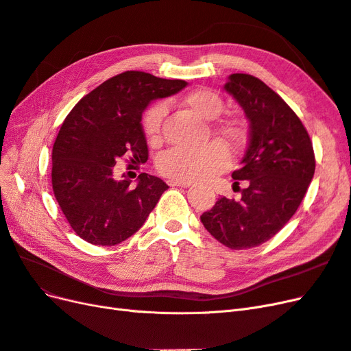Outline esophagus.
Returning a JSON list of instances; mask_svg holds the SVG:
<instances>
[{
    "label": "esophagus",
    "instance_id": "obj_1",
    "mask_svg": "<svg viewBox=\"0 0 351 351\" xmlns=\"http://www.w3.org/2000/svg\"><path fill=\"white\" fill-rule=\"evenodd\" d=\"M168 184L171 187H176V186H180V187H190L192 186V183L190 182H177V180H169Z\"/></svg>",
    "mask_w": 351,
    "mask_h": 351
}]
</instances>
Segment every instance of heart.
<instances>
[{
	"label": "heart",
	"mask_w": 351,
	"mask_h": 351,
	"mask_svg": "<svg viewBox=\"0 0 351 351\" xmlns=\"http://www.w3.org/2000/svg\"><path fill=\"white\" fill-rule=\"evenodd\" d=\"M180 105L205 120H214L224 110V101L215 90L196 89L180 98ZM165 105L156 104L143 115V130L151 143L161 141ZM217 132L232 146H239L246 137L244 121L236 117L217 123ZM228 165V152L221 142H210L200 149L189 151L173 147L159 155L156 167L162 176L177 182H197L222 171Z\"/></svg>",
	"instance_id": "1"
}]
</instances>
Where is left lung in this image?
I'll return each mask as SVG.
<instances>
[{
  "label": "left lung",
  "instance_id": "obj_1",
  "mask_svg": "<svg viewBox=\"0 0 351 351\" xmlns=\"http://www.w3.org/2000/svg\"><path fill=\"white\" fill-rule=\"evenodd\" d=\"M224 89L249 120V143L232 173L241 199L222 196L204 212V227L224 246L241 250L268 241L300 206L315 174L309 133L285 101L258 77L234 73Z\"/></svg>",
  "mask_w": 351,
  "mask_h": 351
}]
</instances>
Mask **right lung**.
<instances>
[{
  "instance_id": "1",
  "label": "right lung",
  "mask_w": 351,
  "mask_h": 351,
  "mask_svg": "<svg viewBox=\"0 0 351 351\" xmlns=\"http://www.w3.org/2000/svg\"><path fill=\"white\" fill-rule=\"evenodd\" d=\"M184 80L124 71L83 97L62 123L52 147V190L76 234L97 246H114L139 230L168 189L161 178L142 173L117 182L120 158L147 161L142 114L151 101L186 88Z\"/></svg>"
}]
</instances>
